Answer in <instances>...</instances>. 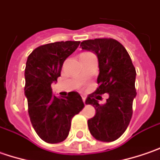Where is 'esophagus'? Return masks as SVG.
Segmentation results:
<instances>
[{"label": "esophagus", "instance_id": "esophagus-1", "mask_svg": "<svg viewBox=\"0 0 160 160\" xmlns=\"http://www.w3.org/2000/svg\"><path fill=\"white\" fill-rule=\"evenodd\" d=\"M81 98H82V100H83V102L85 103V101H86V97H85V96H81Z\"/></svg>", "mask_w": 160, "mask_h": 160}]
</instances>
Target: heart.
Wrapping results in <instances>:
<instances>
[{
	"instance_id": "b5f03b06",
	"label": "heart",
	"mask_w": 160,
	"mask_h": 160,
	"mask_svg": "<svg viewBox=\"0 0 160 160\" xmlns=\"http://www.w3.org/2000/svg\"><path fill=\"white\" fill-rule=\"evenodd\" d=\"M83 54H84V53H83Z\"/></svg>"
}]
</instances>
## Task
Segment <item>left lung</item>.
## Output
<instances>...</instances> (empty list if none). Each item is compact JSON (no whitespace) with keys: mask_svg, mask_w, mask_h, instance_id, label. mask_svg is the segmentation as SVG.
Here are the masks:
<instances>
[{"mask_svg":"<svg viewBox=\"0 0 160 160\" xmlns=\"http://www.w3.org/2000/svg\"><path fill=\"white\" fill-rule=\"evenodd\" d=\"M81 49L94 52L98 60V88L86 99L93 106L96 115L88 120L91 135L98 141L110 142L117 140L128 127L132 115V102L136 97V71L131 57L118 41L112 38L85 40ZM109 97L103 105L100 94Z\"/></svg>","mask_w":160,"mask_h":160,"instance_id":"left-lung-1","label":"left lung"}]
</instances>
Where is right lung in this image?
<instances>
[{"instance_id":"add662e5","label":"right lung","mask_w":160,"mask_h":160,"mask_svg":"<svg viewBox=\"0 0 160 160\" xmlns=\"http://www.w3.org/2000/svg\"><path fill=\"white\" fill-rule=\"evenodd\" d=\"M80 41H61L38 46L28 55L25 69V96L32 126L45 142L59 143L69 134L72 119L84 108L78 92L62 98L52 91V82L61 75L63 62Z\"/></svg>"}]
</instances>
